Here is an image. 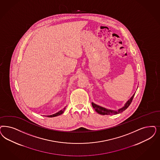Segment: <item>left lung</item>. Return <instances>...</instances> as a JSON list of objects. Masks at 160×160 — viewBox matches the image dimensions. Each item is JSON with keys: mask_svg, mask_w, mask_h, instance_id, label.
Masks as SVG:
<instances>
[{"mask_svg": "<svg viewBox=\"0 0 160 160\" xmlns=\"http://www.w3.org/2000/svg\"><path fill=\"white\" fill-rule=\"evenodd\" d=\"M134 96H135V94L132 96V98L127 102V103L125 105V106H124L122 108L119 109L118 111L107 109L104 108H102V107H101V106H100L96 105V104H94L93 103H92V106H93V108L94 109H95V110H96L98 113L100 114V115H113V114L115 115V114L119 113H121L122 112H123V111H124V110H125L127 109V108L129 107V106L131 105V102H132V100H133V98Z\"/></svg>", "mask_w": 160, "mask_h": 160, "instance_id": "obj_1", "label": "left lung"}]
</instances>
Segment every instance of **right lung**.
Here are the masks:
<instances>
[{"instance_id":"add662e5","label":"right lung","mask_w":160,"mask_h":160,"mask_svg":"<svg viewBox=\"0 0 160 160\" xmlns=\"http://www.w3.org/2000/svg\"><path fill=\"white\" fill-rule=\"evenodd\" d=\"M66 107H65L62 110H60V111H59L58 112H57V113H56L55 114H54V115H50V116H47L48 117H50V118H52V117H55V116H58V115H61L63 112H64V111L66 109Z\"/></svg>"}]
</instances>
